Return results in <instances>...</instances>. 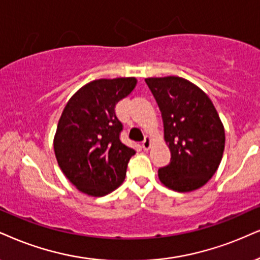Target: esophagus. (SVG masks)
I'll return each instance as SVG.
<instances>
[{"label": "esophagus", "instance_id": "obj_1", "mask_svg": "<svg viewBox=\"0 0 260 260\" xmlns=\"http://www.w3.org/2000/svg\"><path fill=\"white\" fill-rule=\"evenodd\" d=\"M150 145H152V140H150V137L146 136L145 140L142 141V148L145 150H148L150 148Z\"/></svg>", "mask_w": 260, "mask_h": 260}]
</instances>
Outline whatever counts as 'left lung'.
Segmentation results:
<instances>
[{"instance_id":"8db88e82","label":"left lung","mask_w":260,"mask_h":260,"mask_svg":"<svg viewBox=\"0 0 260 260\" xmlns=\"http://www.w3.org/2000/svg\"><path fill=\"white\" fill-rule=\"evenodd\" d=\"M145 81L161 111L165 141L171 150L170 164L158 170L160 182L183 193L203 187L218 169L225 143L212 101L181 77Z\"/></svg>"}]
</instances>
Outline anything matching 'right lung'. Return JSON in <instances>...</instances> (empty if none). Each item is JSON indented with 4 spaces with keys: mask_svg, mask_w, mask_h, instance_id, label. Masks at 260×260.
I'll return each instance as SVG.
<instances>
[{
    "mask_svg": "<svg viewBox=\"0 0 260 260\" xmlns=\"http://www.w3.org/2000/svg\"><path fill=\"white\" fill-rule=\"evenodd\" d=\"M136 85L134 77L98 79L67 102L54 139L60 169L83 193L104 197L123 183L136 150L121 142L115 105Z\"/></svg>",
    "mask_w": 260,
    "mask_h": 260,
    "instance_id": "obj_1",
    "label": "right lung"
}]
</instances>
